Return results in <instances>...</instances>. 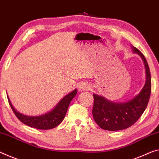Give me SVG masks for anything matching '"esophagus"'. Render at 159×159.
I'll return each instance as SVG.
<instances>
[{"label":"esophagus","instance_id":"obj_1","mask_svg":"<svg viewBox=\"0 0 159 159\" xmlns=\"http://www.w3.org/2000/svg\"><path fill=\"white\" fill-rule=\"evenodd\" d=\"M89 88V84H87V83H82L80 85L79 89L81 91H84V90H87Z\"/></svg>","mask_w":159,"mask_h":159}]
</instances>
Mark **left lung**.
I'll return each mask as SVG.
<instances>
[{
  "mask_svg": "<svg viewBox=\"0 0 159 159\" xmlns=\"http://www.w3.org/2000/svg\"><path fill=\"white\" fill-rule=\"evenodd\" d=\"M134 53L142 59L145 67L146 82L140 92L124 102H114L103 96L94 94L92 109L94 119L100 128L108 131H119L129 128L142 115L147 107L151 91L149 67L143 55L131 45Z\"/></svg>",
  "mask_w": 159,
  "mask_h": 159,
  "instance_id": "left-lung-1",
  "label": "left lung"
}]
</instances>
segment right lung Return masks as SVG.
<instances>
[{
  "label": "right lung",
  "mask_w": 159,
  "mask_h": 159,
  "mask_svg": "<svg viewBox=\"0 0 159 159\" xmlns=\"http://www.w3.org/2000/svg\"><path fill=\"white\" fill-rule=\"evenodd\" d=\"M77 92V89H74L70 93L65 95L52 110L39 116H28L20 113L13 107L8 95H7V97H8L10 106L11 107L14 114H16L19 120L30 127L45 130V129H50L56 127L62 121L67 113L70 102L76 96Z\"/></svg>",
  "instance_id": "1"
}]
</instances>
